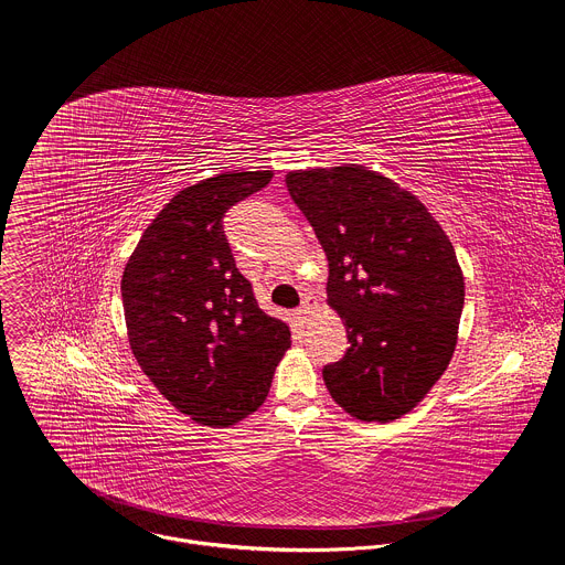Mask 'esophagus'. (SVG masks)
Segmentation results:
<instances>
[{
	"instance_id": "34e87169",
	"label": "esophagus",
	"mask_w": 565,
	"mask_h": 565,
	"mask_svg": "<svg viewBox=\"0 0 565 565\" xmlns=\"http://www.w3.org/2000/svg\"><path fill=\"white\" fill-rule=\"evenodd\" d=\"M312 308H315V303L310 301V299H306L301 306H299V310H297V315L301 317V319H308L310 317V312H312Z\"/></svg>"
}]
</instances>
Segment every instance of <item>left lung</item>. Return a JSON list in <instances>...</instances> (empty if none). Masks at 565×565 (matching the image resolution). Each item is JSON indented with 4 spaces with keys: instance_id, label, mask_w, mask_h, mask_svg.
<instances>
[{
    "instance_id": "1",
    "label": "left lung",
    "mask_w": 565,
    "mask_h": 565,
    "mask_svg": "<svg viewBox=\"0 0 565 565\" xmlns=\"http://www.w3.org/2000/svg\"><path fill=\"white\" fill-rule=\"evenodd\" d=\"M286 188L329 257L327 301L351 342L324 366L327 388L362 423L397 420L458 342L465 277L451 241L418 196L364 166L295 170Z\"/></svg>"
}]
</instances>
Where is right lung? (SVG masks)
I'll return each mask as SVG.
<instances>
[{
  "label": "right lung",
  "instance_id": "right-lung-1",
  "mask_svg": "<svg viewBox=\"0 0 565 565\" xmlns=\"http://www.w3.org/2000/svg\"><path fill=\"white\" fill-rule=\"evenodd\" d=\"M264 172H223L181 190L131 253L120 290L131 353L172 405L199 425L230 427L257 412L290 349L236 270L221 218L266 188Z\"/></svg>",
  "mask_w": 565,
  "mask_h": 565
}]
</instances>
